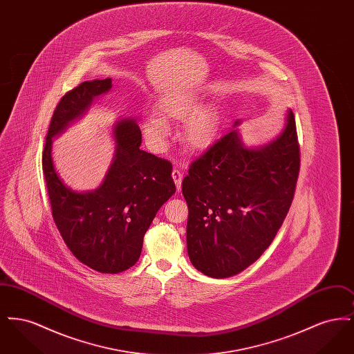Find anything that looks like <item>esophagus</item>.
Here are the masks:
<instances>
[{
    "label": "esophagus",
    "instance_id": "esophagus-1",
    "mask_svg": "<svg viewBox=\"0 0 354 354\" xmlns=\"http://www.w3.org/2000/svg\"><path fill=\"white\" fill-rule=\"evenodd\" d=\"M172 179H174V182L176 185V189L180 191L182 180H183V172H180L179 169H174V171H172Z\"/></svg>",
    "mask_w": 354,
    "mask_h": 354
}]
</instances>
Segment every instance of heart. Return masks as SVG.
I'll return each mask as SVG.
<instances>
[{"label": "heart", "instance_id": "obj_1", "mask_svg": "<svg viewBox=\"0 0 354 354\" xmlns=\"http://www.w3.org/2000/svg\"><path fill=\"white\" fill-rule=\"evenodd\" d=\"M156 113L152 111L142 120L140 129L149 147L153 152L166 149L171 135L169 119L183 120L180 139L187 150L202 152L209 150L218 140L220 117L211 104L201 106V98L185 90H172L156 102Z\"/></svg>", "mask_w": 354, "mask_h": 354}]
</instances>
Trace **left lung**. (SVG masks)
I'll use <instances>...</instances> for the list:
<instances>
[{"label":"left lung","instance_id":"left-lung-1","mask_svg":"<svg viewBox=\"0 0 354 354\" xmlns=\"http://www.w3.org/2000/svg\"><path fill=\"white\" fill-rule=\"evenodd\" d=\"M196 159L183 179L187 251L214 279L235 276L268 248L293 201L300 169L295 115L281 133L248 146L237 126Z\"/></svg>","mask_w":354,"mask_h":354}]
</instances>
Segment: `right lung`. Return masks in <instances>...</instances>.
Masks as SVG:
<instances>
[{"instance_id":"obj_1","label":"right lung","mask_w":354,"mask_h":354,"mask_svg":"<svg viewBox=\"0 0 354 354\" xmlns=\"http://www.w3.org/2000/svg\"><path fill=\"white\" fill-rule=\"evenodd\" d=\"M111 87V78L94 80L66 93L53 114L42 155L55 225L71 253L101 273L134 266L156 212L176 191L171 163L139 149L142 133L131 117L113 124L114 156L100 187L75 191L59 176L53 139L84 117L93 101Z\"/></svg>"}]
</instances>
